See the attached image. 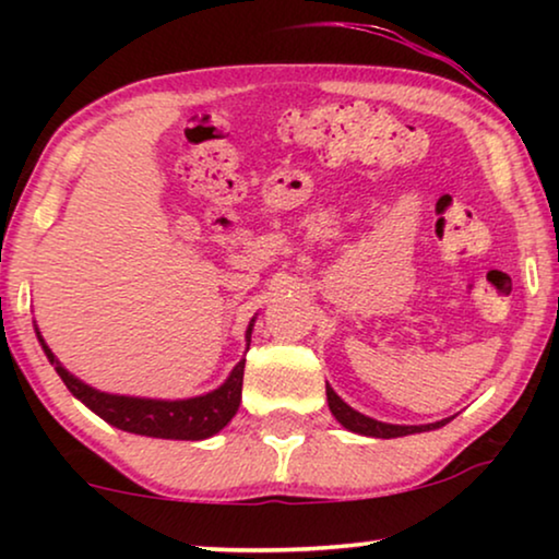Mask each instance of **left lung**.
Wrapping results in <instances>:
<instances>
[{
  "label": "left lung",
  "instance_id": "8db88e82",
  "mask_svg": "<svg viewBox=\"0 0 559 559\" xmlns=\"http://www.w3.org/2000/svg\"><path fill=\"white\" fill-rule=\"evenodd\" d=\"M325 394H328V407H331L333 417L338 419V423L346 427V430L358 432V435H369V438H384V440L402 438V435L438 430V427L448 423V419H440V423H435V425H386V423H377V419H371V417L361 415V412L350 409L348 404L343 402L331 386H325Z\"/></svg>",
  "mask_w": 559,
  "mask_h": 559
}]
</instances>
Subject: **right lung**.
<instances>
[{"label":"right lung","mask_w":559,"mask_h":559,"mask_svg":"<svg viewBox=\"0 0 559 559\" xmlns=\"http://www.w3.org/2000/svg\"><path fill=\"white\" fill-rule=\"evenodd\" d=\"M251 335V328L247 331V338ZM37 338L43 343V350L48 354L50 364L56 366L58 377L63 379V384L71 389L73 396L86 404L88 409H94L98 417L106 423L119 427V430L134 432V435H147V438H165V440H205L211 435L231 423L241 402V381H243V361L241 358L231 371V377L226 379L224 386H218L216 392L193 396V400H178V402H159V400H136V396H117V394H104L96 392L68 373L63 366L56 361L52 350L45 346L43 335L37 333Z\"/></svg>","instance_id":"add662e5"}]
</instances>
